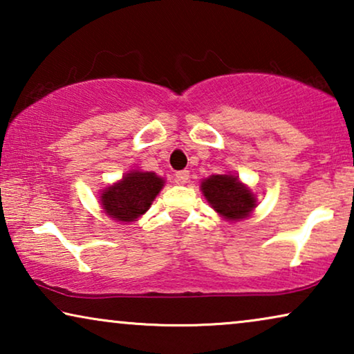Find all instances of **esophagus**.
<instances>
[{
  "label": "esophagus",
  "mask_w": 354,
  "mask_h": 354,
  "mask_svg": "<svg viewBox=\"0 0 354 354\" xmlns=\"http://www.w3.org/2000/svg\"><path fill=\"white\" fill-rule=\"evenodd\" d=\"M176 178H177V182L187 183L188 180H190V171H178L176 174Z\"/></svg>",
  "instance_id": "esophagus-1"
}]
</instances>
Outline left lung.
<instances>
[{"instance_id": "left-lung-1", "label": "left lung", "mask_w": 354, "mask_h": 354, "mask_svg": "<svg viewBox=\"0 0 354 354\" xmlns=\"http://www.w3.org/2000/svg\"><path fill=\"white\" fill-rule=\"evenodd\" d=\"M201 190L211 206L229 221L243 219L256 206L250 188L234 176H211L201 183Z\"/></svg>"}]
</instances>
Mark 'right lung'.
Returning a JSON list of instances; mask_svg holds the SVG:
<instances>
[{
  "instance_id": "obj_1",
  "label": "right lung",
  "mask_w": 354,
  "mask_h": 354,
  "mask_svg": "<svg viewBox=\"0 0 354 354\" xmlns=\"http://www.w3.org/2000/svg\"><path fill=\"white\" fill-rule=\"evenodd\" d=\"M162 185L164 180L154 172H129L101 193V205L115 221L132 222L149 209Z\"/></svg>"
}]
</instances>
